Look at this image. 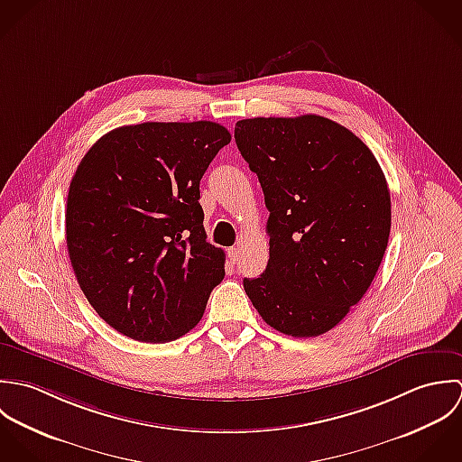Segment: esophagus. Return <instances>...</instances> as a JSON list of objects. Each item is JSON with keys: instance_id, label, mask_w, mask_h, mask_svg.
<instances>
[{"instance_id": "obj_1", "label": "esophagus", "mask_w": 462, "mask_h": 462, "mask_svg": "<svg viewBox=\"0 0 462 462\" xmlns=\"http://www.w3.org/2000/svg\"><path fill=\"white\" fill-rule=\"evenodd\" d=\"M226 255H228V261H230L232 264H236V261H237V255H239V250H237L236 246H234V248H228Z\"/></svg>"}]
</instances>
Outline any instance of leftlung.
I'll return each instance as SVG.
<instances>
[{
	"label": "left lung",
	"instance_id": "obj_1",
	"mask_svg": "<svg viewBox=\"0 0 462 462\" xmlns=\"http://www.w3.org/2000/svg\"><path fill=\"white\" fill-rule=\"evenodd\" d=\"M234 137L270 210V261L245 291L278 332L321 336L378 272L391 230L385 177L354 132L316 114L241 119Z\"/></svg>",
	"mask_w": 462,
	"mask_h": 462
}]
</instances>
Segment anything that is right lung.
<instances>
[{
    "instance_id": "1",
    "label": "right lung",
    "mask_w": 462,
    "mask_h": 462,
    "mask_svg": "<svg viewBox=\"0 0 462 462\" xmlns=\"http://www.w3.org/2000/svg\"><path fill=\"white\" fill-rule=\"evenodd\" d=\"M230 139L212 121H150L105 134L79 164L66 207L69 261L94 310L123 336L179 339L225 277L198 199Z\"/></svg>"
}]
</instances>
